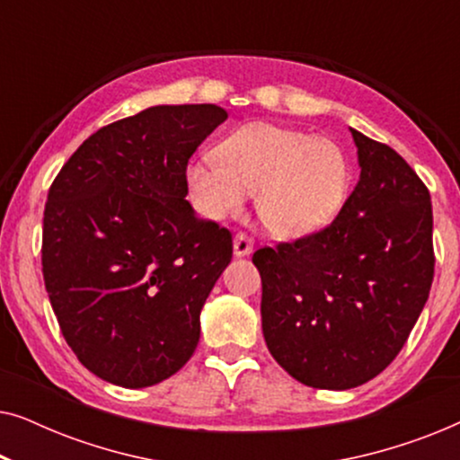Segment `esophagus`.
I'll use <instances>...</instances> for the list:
<instances>
[{
  "instance_id": "obj_1",
  "label": "esophagus",
  "mask_w": 460,
  "mask_h": 460,
  "mask_svg": "<svg viewBox=\"0 0 460 460\" xmlns=\"http://www.w3.org/2000/svg\"><path fill=\"white\" fill-rule=\"evenodd\" d=\"M251 251H253V241H251V236L244 234V232H238L234 236V255L243 257L249 255Z\"/></svg>"
}]
</instances>
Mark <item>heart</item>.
I'll use <instances>...</instances> for the list:
<instances>
[{"label": "heart", "instance_id": "heart-1", "mask_svg": "<svg viewBox=\"0 0 460 460\" xmlns=\"http://www.w3.org/2000/svg\"><path fill=\"white\" fill-rule=\"evenodd\" d=\"M188 186L200 213L238 216L255 194L263 228L299 238L324 228L348 199L349 165L335 142L282 125L257 121L226 136L216 159L194 161Z\"/></svg>", "mask_w": 460, "mask_h": 460}]
</instances>
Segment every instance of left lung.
Returning a JSON list of instances; mask_svg holds the SVG:
<instances>
[{"instance_id":"8db88e82","label":"left lung","mask_w":460,"mask_h":460,"mask_svg":"<svg viewBox=\"0 0 460 460\" xmlns=\"http://www.w3.org/2000/svg\"><path fill=\"white\" fill-rule=\"evenodd\" d=\"M360 180L323 230L253 263L270 354L316 389L358 387L404 348L433 282L431 197L387 144L351 129Z\"/></svg>"}]
</instances>
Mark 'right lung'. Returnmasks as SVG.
Here are the masks:
<instances>
[{
    "instance_id": "add662e5",
    "label": "right lung",
    "mask_w": 460,
    "mask_h": 460,
    "mask_svg": "<svg viewBox=\"0 0 460 460\" xmlns=\"http://www.w3.org/2000/svg\"><path fill=\"white\" fill-rule=\"evenodd\" d=\"M226 119L216 104L119 119L87 137L49 186L43 282L62 337L100 379L155 385L197 349L232 234L194 213L186 167Z\"/></svg>"
}]
</instances>
